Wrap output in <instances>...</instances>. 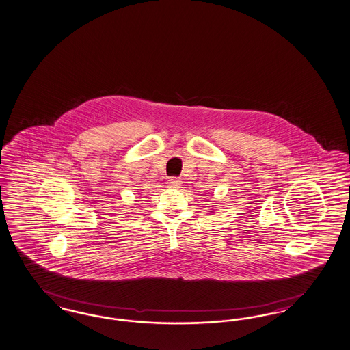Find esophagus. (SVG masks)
Segmentation results:
<instances>
[{"mask_svg": "<svg viewBox=\"0 0 350 350\" xmlns=\"http://www.w3.org/2000/svg\"><path fill=\"white\" fill-rule=\"evenodd\" d=\"M169 187L172 189H178L181 186V180L177 178V177H170L168 181Z\"/></svg>", "mask_w": 350, "mask_h": 350, "instance_id": "1", "label": "esophagus"}]
</instances>
